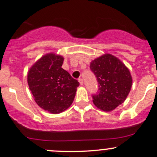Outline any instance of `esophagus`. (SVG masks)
<instances>
[{"instance_id":"obj_1","label":"esophagus","mask_w":157,"mask_h":157,"mask_svg":"<svg viewBox=\"0 0 157 157\" xmlns=\"http://www.w3.org/2000/svg\"><path fill=\"white\" fill-rule=\"evenodd\" d=\"M78 81H79V83H80V85H83V79L79 78Z\"/></svg>"}]
</instances>
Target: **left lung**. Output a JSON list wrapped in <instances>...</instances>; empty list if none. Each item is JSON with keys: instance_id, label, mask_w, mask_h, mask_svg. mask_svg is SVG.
<instances>
[{"instance_id": "8db88e82", "label": "left lung", "mask_w": 157, "mask_h": 157, "mask_svg": "<svg viewBox=\"0 0 157 157\" xmlns=\"http://www.w3.org/2000/svg\"><path fill=\"white\" fill-rule=\"evenodd\" d=\"M96 77L98 90L92 94L93 103L104 111H110L126 100L131 90L132 80L124 64L110 54H105L90 64Z\"/></svg>"}]
</instances>
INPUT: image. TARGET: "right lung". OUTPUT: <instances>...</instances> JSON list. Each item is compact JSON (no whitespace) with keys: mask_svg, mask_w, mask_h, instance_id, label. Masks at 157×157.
I'll return each mask as SVG.
<instances>
[{"mask_svg":"<svg viewBox=\"0 0 157 157\" xmlns=\"http://www.w3.org/2000/svg\"><path fill=\"white\" fill-rule=\"evenodd\" d=\"M64 59L49 53L39 59L28 74V83L41 108L59 113L68 108L80 83L62 67Z\"/></svg>","mask_w":157,"mask_h":157,"instance_id":"right-lung-1","label":"right lung"}]
</instances>
